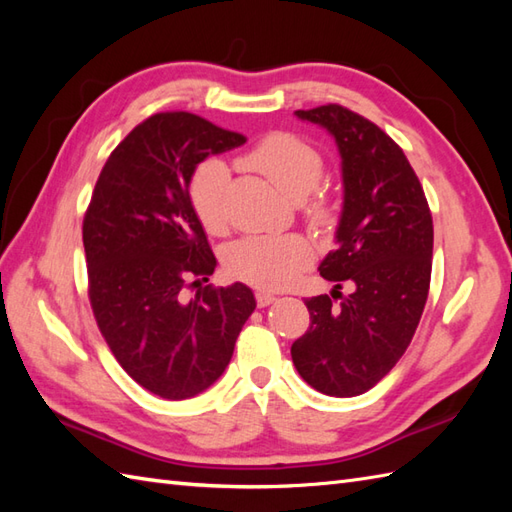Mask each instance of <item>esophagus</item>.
Returning <instances> with one entry per match:
<instances>
[{
	"mask_svg": "<svg viewBox=\"0 0 512 512\" xmlns=\"http://www.w3.org/2000/svg\"><path fill=\"white\" fill-rule=\"evenodd\" d=\"M277 297L275 295H270V292H264V290H259V292H255V301H257V306L259 308H266V306H270V303H273Z\"/></svg>",
	"mask_w": 512,
	"mask_h": 512,
	"instance_id": "esophagus-1",
	"label": "esophagus"
}]
</instances>
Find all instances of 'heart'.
I'll return each mask as SVG.
<instances>
[{
	"label": "heart",
	"instance_id": "heart-1",
	"mask_svg": "<svg viewBox=\"0 0 512 512\" xmlns=\"http://www.w3.org/2000/svg\"><path fill=\"white\" fill-rule=\"evenodd\" d=\"M237 165L262 173L292 200H301L303 215L312 224L330 220V206L317 187L323 158L306 140L288 132H273L237 158ZM231 182L224 160H204L189 182V202L209 233L226 228V191ZM312 248L299 235H246L224 253V268L233 279L255 288H286L310 264Z\"/></svg>",
	"mask_w": 512,
	"mask_h": 512
}]
</instances>
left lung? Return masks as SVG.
Returning a JSON list of instances; mask_svg holds the SVG:
<instances>
[{
    "label": "left lung",
    "mask_w": 512,
    "mask_h": 512,
    "mask_svg": "<svg viewBox=\"0 0 512 512\" xmlns=\"http://www.w3.org/2000/svg\"><path fill=\"white\" fill-rule=\"evenodd\" d=\"M297 116L334 136L345 200L339 246L319 266L334 292L306 299L310 328L290 354L310 387L350 398L385 378L416 334L431 284L433 220L416 171L378 125L336 103ZM343 283L352 296L340 295Z\"/></svg>",
    "instance_id": "1"
}]
</instances>
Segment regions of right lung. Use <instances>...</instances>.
<instances>
[{
	"instance_id": "add662e5",
	"label": "right lung",
	"mask_w": 512,
	"mask_h": 512,
	"mask_svg": "<svg viewBox=\"0 0 512 512\" xmlns=\"http://www.w3.org/2000/svg\"><path fill=\"white\" fill-rule=\"evenodd\" d=\"M242 143L189 112L149 116L107 158L83 217L96 325L125 372L160 398L209 389L255 310L244 284L202 286L215 255L189 202L195 167ZM187 285L199 286L191 302Z\"/></svg>"
}]
</instances>
